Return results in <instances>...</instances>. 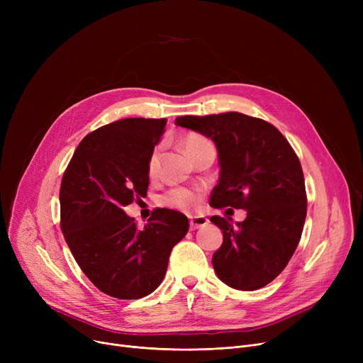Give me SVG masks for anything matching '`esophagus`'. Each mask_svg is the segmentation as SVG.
<instances>
[{"label":"esophagus","instance_id":"obj_1","mask_svg":"<svg viewBox=\"0 0 363 363\" xmlns=\"http://www.w3.org/2000/svg\"><path fill=\"white\" fill-rule=\"evenodd\" d=\"M208 223V219L204 216H194V218H189V228L191 230H199L201 226H206Z\"/></svg>","mask_w":363,"mask_h":363}]
</instances>
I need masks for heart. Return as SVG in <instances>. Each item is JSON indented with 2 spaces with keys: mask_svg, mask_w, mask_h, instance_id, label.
Masks as SVG:
<instances>
[{
  "mask_svg": "<svg viewBox=\"0 0 363 363\" xmlns=\"http://www.w3.org/2000/svg\"><path fill=\"white\" fill-rule=\"evenodd\" d=\"M212 143L208 141L201 133L189 132L182 140V147L188 152L191 159L206 147H211ZM160 159H162V147L157 145L151 150L148 160H147V174L150 178H156L159 175L160 169ZM163 203L172 208H178L182 212H193L201 203V193L197 189L189 188H174L169 193L164 194Z\"/></svg>",
  "mask_w": 363,
  "mask_h": 363,
  "instance_id": "b5f03b06",
  "label": "heart"
}]
</instances>
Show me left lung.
<instances>
[{"mask_svg": "<svg viewBox=\"0 0 363 363\" xmlns=\"http://www.w3.org/2000/svg\"><path fill=\"white\" fill-rule=\"evenodd\" d=\"M175 123L218 147L220 174L211 206L247 211L237 226L211 218L223 234L212 257L216 275L237 290L264 287L290 262L306 219V188L296 151L274 125L238 111L179 116Z\"/></svg>", "mask_w": 363, "mask_h": 363, "instance_id": "obj_1", "label": "left lung"}]
</instances>
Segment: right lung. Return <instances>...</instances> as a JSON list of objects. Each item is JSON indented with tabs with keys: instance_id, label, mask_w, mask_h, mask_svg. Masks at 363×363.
<instances>
[{
	"instance_id": "add662e5",
	"label": "right lung",
	"mask_w": 363,
	"mask_h": 363,
	"mask_svg": "<svg viewBox=\"0 0 363 363\" xmlns=\"http://www.w3.org/2000/svg\"><path fill=\"white\" fill-rule=\"evenodd\" d=\"M166 119L129 118L79 143L60 186V226L88 279L107 296L132 300L163 281L174 245L188 233L185 215L155 208L143 230L125 206L147 196V160Z\"/></svg>"
}]
</instances>
